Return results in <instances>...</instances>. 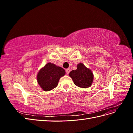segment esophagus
Segmentation results:
<instances>
[{"mask_svg": "<svg viewBox=\"0 0 133 133\" xmlns=\"http://www.w3.org/2000/svg\"><path fill=\"white\" fill-rule=\"evenodd\" d=\"M70 70L69 68H68V69H66L65 70L66 73L67 74H69V73H70Z\"/></svg>", "mask_w": 133, "mask_h": 133, "instance_id": "esophagus-1", "label": "esophagus"}]
</instances>
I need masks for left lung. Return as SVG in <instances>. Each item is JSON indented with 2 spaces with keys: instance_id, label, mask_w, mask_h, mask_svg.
<instances>
[{
  "instance_id": "left-lung-1",
  "label": "left lung",
  "mask_w": 133,
  "mask_h": 133,
  "mask_svg": "<svg viewBox=\"0 0 133 133\" xmlns=\"http://www.w3.org/2000/svg\"><path fill=\"white\" fill-rule=\"evenodd\" d=\"M69 75L75 85L82 88L90 87L93 82L94 75L91 70L82 63L78 64L76 70H72Z\"/></svg>"
}]
</instances>
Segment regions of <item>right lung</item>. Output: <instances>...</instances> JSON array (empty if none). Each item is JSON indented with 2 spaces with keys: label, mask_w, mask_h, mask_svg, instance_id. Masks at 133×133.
I'll return each instance as SVG.
<instances>
[{
  "label": "right lung",
  "mask_w": 133,
  "mask_h": 133,
  "mask_svg": "<svg viewBox=\"0 0 133 133\" xmlns=\"http://www.w3.org/2000/svg\"><path fill=\"white\" fill-rule=\"evenodd\" d=\"M65 74L63 68L48 63L38 72L37 81L43 90L49 91L57 87L60 78Z\"/></svg>",
  "instance_id": "right-lung-1"
}]
</instances>
